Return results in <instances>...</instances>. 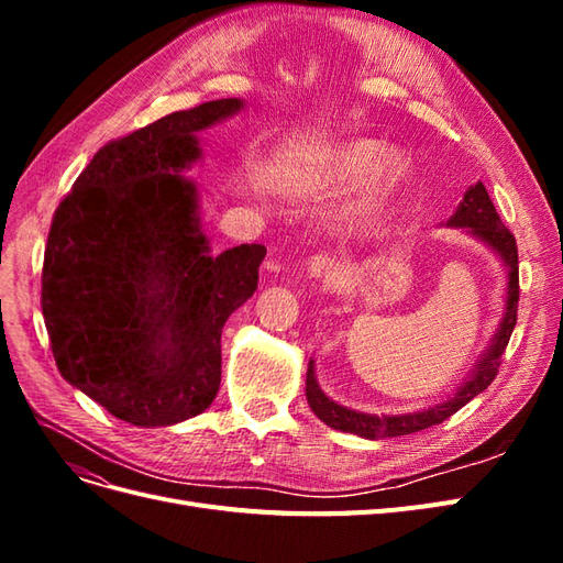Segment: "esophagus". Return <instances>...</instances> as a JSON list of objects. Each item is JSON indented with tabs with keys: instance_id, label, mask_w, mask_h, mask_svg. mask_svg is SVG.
<instances>
[{
	"instance_id": "1",
	"label": "esophagus",
	"mask_w": 563,
	"mask_h": 563,
	"mask_svg": "<svg viewBox=\"0 0 563 563\" xmlns=\"http://www.w3.org/2000/svg\"><path fill=\"white\" fill-rule=\"evenodd\" d=\"M338 269V261L335 258H331V255H323V253H319V255H312V258L308 261V275L310 277H329V275H333V272Z\"/></svg>"
}]
</instances>
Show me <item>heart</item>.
Listing matches in <instances>:
<instances>
[{
  "mask_svg": "<svg viewBox=\"0 0 563 563\" xmlns=\"http://www.w3.org/2000/svg\"><path fill=\"white\" fill-rule=\"evenodd\" d=\"M408 172V159L399 150H387L385 143L373 139H354L335 145L327 162H323V176L329 183L345 185L364 176L366 187L360 203L352 209V220H362L380 209L387 195L395 190Z\"/></svg>",
  "mask_w": 563,
  "mask_h": 563,
  "instance_id": "b5f03b06",
  "label": "heart"
}]
</instances>
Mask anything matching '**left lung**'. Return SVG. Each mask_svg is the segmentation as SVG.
I'll return each mask as SVG.
<instances>
[{
  "label": "left lung",
  "instance_id": "1",
  "mask_svg": "<svg viewBox=\"0 0 563 563\" xmlns=\"http://www.w3.org/2000/svg\"><path fill=\"white\" fill-rule=\"evenodd\" d=\"M446 228L465 230L474 240L486 244L493 253L498 255L505 272H507V286H505V312L498 323L496 333L490 338V345L484 354L476 360L474 368L467 373V378L460 383L446 399L432 404L416 413H399V416H376V413H362L354 408L340 406L331 397L321 391L317 376H314V362L308 364V380H305V395L312 413L327 422L329 428L350 432L364 439H385V437H404L420 430H428L432 424L444 422L455 411H460L467 401L493 383L498 376V366L503 360V352L509 343V335L515 331L517 323V302H519V255H517V240L509 232L503 220L493 207V201L486 192L484 183H474L467 187L463 201L455 209V213L446 220Z\"/></svg>",
  "mask_w": 563,
  "mask_h": 563
}]
</instances>
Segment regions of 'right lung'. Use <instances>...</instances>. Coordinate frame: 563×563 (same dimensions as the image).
Wrapping results in <instances>:
<instances>
[{
	"label": "right lung",
	"mask_w": 563,
	"mask_h": 563,
	"mask_svg": "<svg viewBox=\"0 0 563 563\" xmlns=\"http://www.w3.org/2000/svg\"><path fill=\"white\" fill-rule=\"evenodd\" d=\"M244 110L220 98L166 114L100 147L56 209L42 312L60 376L135 428L207 411L220 385V333L258 288L267 249L211 255L199 131Z\"/></svg>",
	"instance_id": "obj_1"
}]
</instances>
